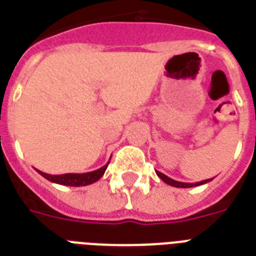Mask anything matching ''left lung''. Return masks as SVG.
<instances>
[{
	"label": "left lung",
	"instance_id": "left-lung-1",
	"mask_svg": "<svg viewBox=\"0 0 256 256\" xmlns=\"http://www.w3.org/2000/svg\"><path fill=\"white\" fill-rule=\"evenodd\" d=\"M156 175L160 176L164 183H168L170 186L174 187H180V188H187V187H194V186H200V184H204V183H208L210 180H212L214 178L211 179H204V180H200V182H195V183H184V182H178V180H174V179L168 178V175H164V172H160V171H156Z\"/></svg>",
	"mask_w": 256,
	"mask_h": 256
}]
</instances>
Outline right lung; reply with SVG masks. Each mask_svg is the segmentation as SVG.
<instances>
[{"instance_id":"obj_1","label":"right lung","mask_w":256,"mask_h":256,"mask_svg":"<svg viewBox=\"0 0 256 256\" xmlns=\"http://www.w3.org/2000/svg\"><path fill=\"white\" fill-rule=\"evenodd\" d=\"M108 162L104 166H102L100 168L96 171H90V172H84V174H61V175H52L46 174V172H42V171L37 170L40 174L46 178L48 180L53 183H58V184H64V186H88V184H92V183L96 182L98 179L104 174V171L108 168Z\"/></svg>"}]
</instances>
